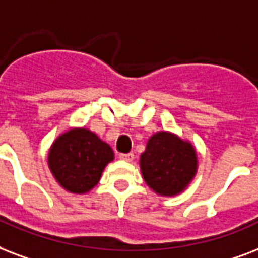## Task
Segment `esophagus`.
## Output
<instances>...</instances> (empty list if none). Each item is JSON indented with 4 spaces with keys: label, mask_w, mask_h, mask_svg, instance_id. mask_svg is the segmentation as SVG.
Returning <instances> with one entry per match:
<instances>
[{
    "label": "esophagus",
    "mask_w": 258,
    "mask_h": 258,
    "mask_svg": "<svg viewBox=\"0 0 258 258\" xmlns=\"http://www.w3.org/2000/svg\"><path fill=\"white\" fill-rule=\"evenodd\" d=\"M119 159L123 161H132L135 159V155H133V153H121V155H119Z\"/></svg>",
    "instance_id": "1"
}]
</instances>
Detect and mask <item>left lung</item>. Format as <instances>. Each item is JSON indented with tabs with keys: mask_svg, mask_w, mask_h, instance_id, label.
Segmentation results:
<instances>
[{
	"mask_svg": "<svg viewBox=\"0 0 258 258\" xmlns=\"http://www.w3.org/2000/svg\"><path fill=\"white\" fill-rule=\"evenodd\" d=\"M145 183L159 195L173 197L191 183L198 169L192 144L169 132H157L140 156Z\"/></svg>",
	"mask_w": 258,
	"mask_h": 258,
	"instance_id": "obj_1",
	"label": "left lung"
}]
</instances>
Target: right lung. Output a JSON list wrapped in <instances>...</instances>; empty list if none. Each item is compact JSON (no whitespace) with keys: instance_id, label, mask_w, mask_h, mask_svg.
<instances>
[{"instance_id":"obj_1","label":"right lung","mask_w":258,"mask_h":258,"mask_svg":"<svg viewBox=\"0 0 258 258\" xmlns=\"http://www.w3.org/2000/svg\"><path fill=\"white\" fill-rule=\"evenodd\" d=\"M114 159L110 145L86 127H74L60 135L48 153V167L56 181L73 194H86L101 179Z\"/></svg>"}]
</instances>
